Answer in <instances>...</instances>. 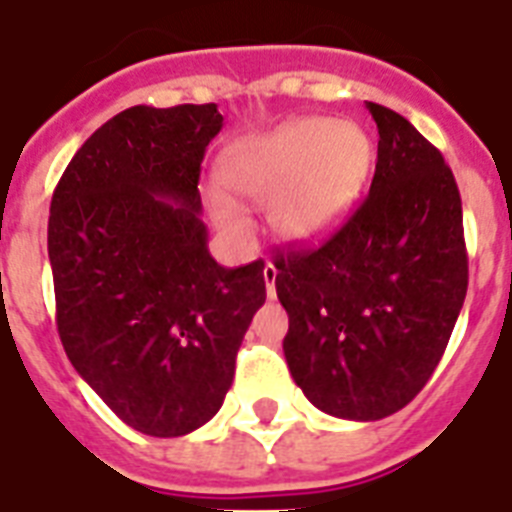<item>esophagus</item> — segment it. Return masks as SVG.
I'll use <instances>...</instances> for the list:
<instances>
[{
  "instance_id": "esophagus-1",
  "label": "esophagus",
  "mask_w": 512,
  "mask_h": 512,
  "mask_svg": "<svg viewBox=\"0 0 512 512\" xmlns=\"http://www.w3.org/2000/svg\"><path fill=\"white\" fill-rule=\"evenodd\" d=\"M276 276H279V268L273 263H265L263 268V279H265V289H268V297H276Z\"/></svg>"
}]
</instances>
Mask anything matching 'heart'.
Returning <instances> with one entry per match:
<instances>
[{
    "mask_svg": "<svg viewBox=\"0 0 512 512\" xmlns=\"http://www.w3.org/2000/svg\"><path fill=\"white\" fill-rule=\"evenodd\" d=\"M372 164L361 127L308 116L249 138L228 151L223 183L252 204H268L271 228L287 241L332 231L356 204ZM215 223L233 236L249 231L247 215L223 191H207Z\"/></svg>",
    "mask_w": 512,
    "mask_h": 512,
    "instance_id": "1",
    "label": "heart"
}]
</instances>
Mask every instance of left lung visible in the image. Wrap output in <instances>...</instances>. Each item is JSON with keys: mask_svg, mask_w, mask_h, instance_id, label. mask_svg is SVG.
<instances>
[{"mask_svg": "<svg viewBox=\"0 0 512 512\" xmlns=\"http://www.w3.org/2000/svg\"><path fill=\"white\" fill-rule=\"evenodd\" d=\"M366 108L380 132L369 196L319 247L273 263L289 372L316 409L358 422L425 388L468 292L452 170L404 116Z\"/></svg>", "mask_w": 512, "mask_h": 512, "instance_id": "left-lung-1", "label": "left lung"}]
</instances>
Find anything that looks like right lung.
<instances>
[{
	"mask_svg": "<svg viewBox=\"0 0 512 512\" xmlns=\"http://www.w3.org/2000/svg\"><path fill=\"white\" fill-rule=\"evenodd\" d=\"M215 103L132 106L95 130L52 193L47 252L68 361L130 428L185 436L223 406L263 260L209 255L199 175Z\"/></svg>",
	"mask_w": 512,
	"mask_h": 512,
	"instance_id": "add662e5",
	"label": "right lung"
}]
</instances>
